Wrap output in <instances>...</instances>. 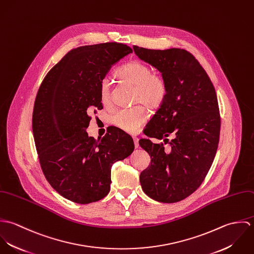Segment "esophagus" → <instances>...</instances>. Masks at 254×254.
<instances>
[{"instance_id":"esophagus-1","label":"esophagus","mask_w":254,"mask_h":254,"mask_svg":"<svg viewBox=\"0 0 254 254\" xmlns=\"http://www.w3.org/2000/svg\"><path fill=\"white\" fill-rule=\"evenodd\" d=\"M133 141H134L135 147H136V148H138V146H139V139H138L137 137H133Z\"/></svg>"}]
</instances>
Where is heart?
<instances>
[{
	"mask_svg": "<svg viewBox=\"0 0 254 254\" xmlns=\"http://www.w3.org/2000/svg\"><path fill=\"white\" fill-rule=\"evenodd\" d=\"M117 75L127 83L135 86L134 102L142 103L148 109H158L167 94V83L158 73L151 72V68L140 61H131L123 65ZM101 101L108 106L111 101L109 80H103L100 90ZM147 119L144 106L139 105L131 109H120L114 113L112 122L127 133H136Z\"/></svg>",
	"mask_w": 254,
	"mask_h": 254,
	"instance_id": "1",
	"label": "heart"
}]
</instances>
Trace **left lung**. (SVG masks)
<instances>
[{"label": "left lung", "mask_w": 254, "mask_h": 254, "mask_svg": "<svg viewBox=\"0 0 254 254\" xmlns=\"http://www.w3.org/2000/svg\"><path fill=\"white\" fill-rule=\"evenodd\" d=\"M135 54L159 70L167 83L160 108L145 126L148 138L169 144H139L150 156V165L140 175L143 190L150 198L178 202L191 194L207 175L217 151L220 113L217 96L207 73L186 50H149L133 47ZM172 133L170 142L167 137Z\"/></svg>", "instance_id": "obj_1"}]
</instances>
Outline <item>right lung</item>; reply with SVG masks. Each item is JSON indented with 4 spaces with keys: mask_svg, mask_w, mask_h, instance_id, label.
<instances>
[{
    "mask_svg": "<svg viewBox=\"0 0 254 254\" xmlns=\"http://www.w3.org/2000/svg\"><path fill=\"white\" fill-rule=\"evenodd\" d=\"M132 52L116 42L73 49L48 72L37 93L32 129L40 165L50 185L73 202L104 198L112 164L134 150L131 136L116 127L101 140L86 131L90 112L103 109L104 78Z\"/></svg>",
    "mask_w": 254,
    "mask_h": 254,
    "instance_id": "obj_1",
    "label": "right lung"
}]
</instances>
